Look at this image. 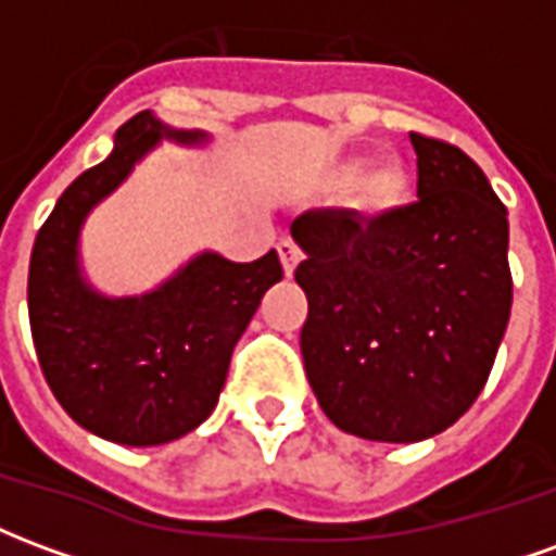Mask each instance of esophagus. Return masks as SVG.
Segmentation results:
<instances>
[{
	"mask_svg": "<svg viewBox=\"0 0 556 556\" xmlns=\"http://www.w3.org/2000/svg\"><path fill=\"white\" fill-rule=\"evenodd\" d=\"M277 250H279V262H282V270L291 277V274H294V267H298V262L303 258L301 247L291 241V238H282V241L277 243Z\"/></svg>",
	"mask_w": 556,
	"mask_h": 556,
	"instance_id": "34e87169",
	"label": "esophagus"
}]
</instances>
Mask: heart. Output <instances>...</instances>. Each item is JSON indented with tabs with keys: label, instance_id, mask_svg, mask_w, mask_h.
I'll return each instance as SVG.
<instances>
[{
	"label": "heart",
	"instance_id": "1",
	"mask_svg": "<svg viewBox=\"0 0 556 556\" xmlns=\"http://www.w3.org/2000/svg\"><path fill=\"white\" fill-rule=\"evenodd\" d=\"M405 190H408V178L393 163H384V166L372 169L366 175V181H363V199H366V205L372 207L399 205Z\"/></svg>",
	"mask_w": 556,
	"mask_h": 556
}]
</instances>
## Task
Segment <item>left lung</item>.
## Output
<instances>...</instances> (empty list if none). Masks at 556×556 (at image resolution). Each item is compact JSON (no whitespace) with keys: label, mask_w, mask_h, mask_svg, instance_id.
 Segmentation results:
<instances>
[{"label":"left lung","mask_w":556,"mask_h":556,"mask_svg":"<svg viewBox=\"0 0 556 556\" xmlns=\"http://www.w3.org/2000/svg\"><path fill=\"white\" fill-rule=\"evenodd\" d=\"M417 202L381 217L306 211L291 238L318 405L349 434L414 443L450 429L489 381L513 309L509 219L473 160L410 134Z\"/></svg>","instance_id":"left-lung-1"}]
</instances>
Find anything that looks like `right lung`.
I'll return each mask as SVG.
<instances>
[{"label": "right lung", "mask_w": 556, "mask_h": 556, "mask_svg": "<svg viewBox=\"0 0 556 556\" xmlns=\"http://www.w3.org/2000/svg\"><path fill=\"white\" fill-rule=\"evenodd\" d=\"M160 137L199 142L151 113L118 127L110 157L59 195L29 262V325L47 384L83 429L127 446L169 443L214 410L235 342L282 279L277 250L250 265L195 255L142 298L110 301L77 267L79 226Z\"/></svg>", "instance_id": "obj_1"}]
</instances>
